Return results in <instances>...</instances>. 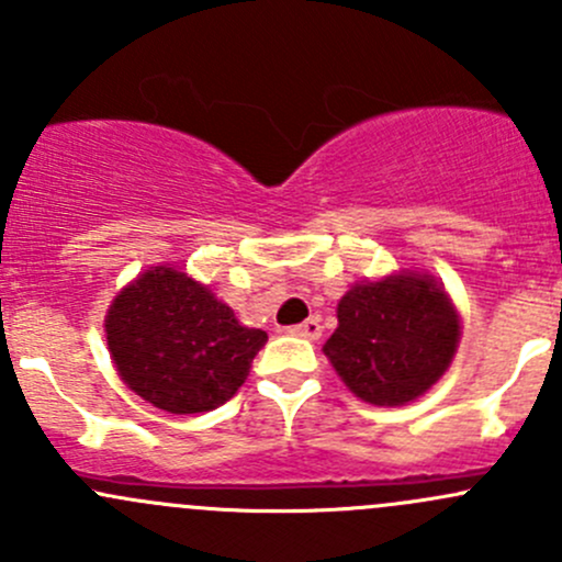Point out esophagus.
<instances>
[{
    "mask_svg": "<svg viewBox=\"0 0 562 562\" xmlns=\"http://www.w3.org/2000/svg\"><path fill=\"white\" fill-rule=\"evenodd\" d=\"M321 331H323V326L317 317H310V321L299 323V326L291 328V334H296V337H304V339H317L321 337Z\"/></svg>",
    "mask_w": 562,
    "mask_h": 562,
    "instance_id": "obj_1",
    "label": "esophagus"
}]
</instances>
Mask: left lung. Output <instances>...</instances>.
Listing matches in <instances>:
<instances>
[{"mask_svg":"<svg viewBox=\"0 0 562 562\" xmlns=\"http://www.w3.org/2000/svg\"><path fill=\"white\" fill-rule=\"evenodd\" d=\"M337 321L323 353L345 386L381 407L427 394L459 345L454 302L435 277L416 271L356 282L339 299Z\"/></svg>","mask_w":562,"mask_h":562,"instance_id":"left-lung-1","label":"left lung"}]
</instances>
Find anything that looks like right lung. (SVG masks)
I'll return each instance as SVG.
<instances>
[{
	"label": "right lung",
	"instance_id": "obj_1",
	"mask_svg": "<svg viewBox=\"0 0 562 562\" xmlns=\"http://www.w3.org/2000/svg\"><path fill=\"white\" fill-rule=\"evenodd\" d=\"M105 339L119 378L135 394L187 416L225 405L269 337L241 326L234 310L190 274L151 266L111 302Z\"/></svg>",
	"mask_w": 562,
	"mask_h": 562
}]
</instances>
